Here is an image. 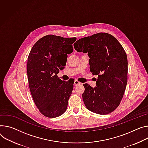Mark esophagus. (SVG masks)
Returning a JSON list of instances; mask_svg holds the SVG:
<instances>
[{
    "mask_svg": "<svg viewBox=\"0 0 148 148\" xmlns=\"http://www.w3.org/2000/svg\"><path fill=\"white\" fill-rule=\"evenodd\" d=\"M79 84H81V83L79 82L78 81H77V79L75 80L74 83V86H78V85H79Z\"/></svg>",
    "mask_w": 148,
    "mask_h": 148,
    "instance_id": "1",
    "label": "esophagus"
}]
</instances>
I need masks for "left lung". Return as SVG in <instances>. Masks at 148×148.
<instances>
[{
	"instance_id": "obj_1",
	"label": "left lung",
	"mask_w": 148,
	"mask_h": 148,
	"mask_svg": "<svg viewBox=\"0 0 148 148\" xmlns=\"http://www.w3.org/2000/svg\"><path fill=\"white\" fill-rule=\"evenodd\" d=\"M75 49L88 53L90 70L97 75L96 87L83 84L87 109L99 114L113 112L120 104L127 82V58L122 45L112 35L99 33L79 39Z\"/></svg>"
}]
</instances>
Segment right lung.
Instances as JSON below:
<instances>
[{
    "label": "right lung",
    "instance_id": "add662e5",
    "mask_svg": "<svg viewBox=\"0 0 148 148\" xmlns=\"http://www.w3.org/2000/svg\"><path fill=\"white\" fill-rule=\"evenodd\" d=\"M76 38H65L48 35L34 44L29 54L27 75L34 101L39 112L54 118L66 110L74 81L63 82L57 74L63 66L58 58L73 51Z\"/></svg>",
    "mask_w": 148,
    "mask_h": 148
}]
</instances>
